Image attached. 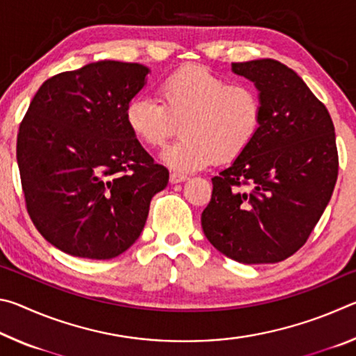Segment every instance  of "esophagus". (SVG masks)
Listing matches in <instances>:
<instances>
[{"label":"esophagus","instance_id":"esophagus-1","mask_svg":"<svg viewBox=\"0 0 356 356\" xmlns=\"http://www.w3.org/2000/svg\"><path fill=\"white\" fill-rule=\"evenodd\" d=\"M186 179H188V176H186V174L177 172V171H172V172H171V176H170L171 184H180V182H185Z\"/></svg>","mask_w":356,"mask_h":356}]
</instances>
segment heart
Instances as JSON below:
<instances>
[{"mask_svg":"<svg viewBox=\"0 0 356 356\" xmlns=\"http://www.w3.org/2000/svg\"><path fill=\"white\" fill-rule=\"evenodd\" d=\"M160 99L140 94L125 111L138 140L152 147L179 130L182 136L161 154L177 170H201L215 159L238 156L254 140L262 120V100L246 83H229L201 65L179 69L159 86Z\"/></svg>","mask_w":356,"mask_h":356,"instance_id":"1","label":"heart"}]
</instances>
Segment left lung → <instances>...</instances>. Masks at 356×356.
I'll return each mask as SVG.
<instances>
[{"label":"left lung","instance_id":"1","mask_svg":"<svg viewBox=\"0 0 356 356\" xmlns=\"http://www.w3.org/2000/svg\"><path fill=\"white\" fill-rule=\"evenodd\" d=\"M232 70L254 81L262 120L250 146L212 179L202 231L237 262H281L306 243L333 195L334 125L327 106L280 61L232 63Z\"/></svg>","mask_w":356,"mask_h":356}]
</instances>
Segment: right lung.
<instances>
[{"instance_id": "right-lung-1", "label": "right lung", "mask_w": 356, "mask_h": 356, "mask_svg": "<svg viewBox=\"0 0 356 356\" xmlns=\"http://www.w3.org/2000/svg\"><path fill=\"white\" fill-rule=\"evenodd\" d=\"M149 69L99 61L48 78L17 135L26 210L47 242L67 254L113 259L146 225L170 172L125 119Z\"/></svg>"}]
</instances>
